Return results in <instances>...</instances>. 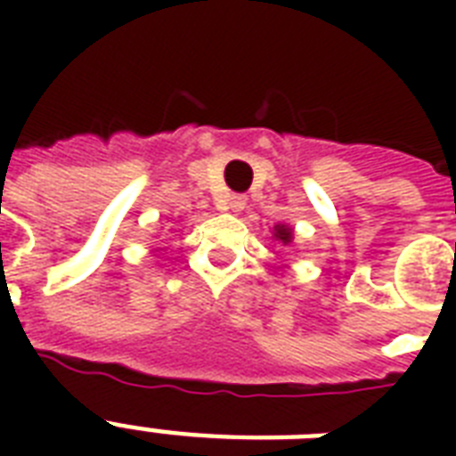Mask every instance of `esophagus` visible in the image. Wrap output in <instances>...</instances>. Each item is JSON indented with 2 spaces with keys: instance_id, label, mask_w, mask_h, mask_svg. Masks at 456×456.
<instances>
[{
  "instance_id": "34e87169",
  "label": "esophagus",
  "mask_w": 456,
  "mask_h": 456,
  "mask_svg": "<svg viewBox=\"0 0 456 456\" xmlns=\"http://www.w3.org/2000/svg\"><path fill=\"white\" fill-rule=\"evenodd\" d=\"M227 208L232 213H241L243 208H246V196L243 193H232L227 199Z\"/></svg>"
}]
</instances>
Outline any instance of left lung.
<instances>
[{
    "mask_svg": "<svg viewBox=\"0 0 456 456\" xmlns=\"http://www.w3.org/2000/svg\"><path fill=\"white\" fill-rule=\"evenodd\" d=\"M277 239H281V241H284V243L291 241V229L277 227Z\"/></svg>",
    "mask_w": 456,
    "mask_h": 456,
    "instance_id": "8db88e82",
    "label": "left lung"
}]
</instances>
